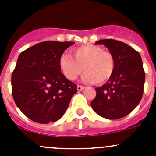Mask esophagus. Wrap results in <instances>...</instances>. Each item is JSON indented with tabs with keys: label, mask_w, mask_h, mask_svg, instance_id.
<instances>
[{
	"label": "esophagus",
	"mask_w": 156,
	"mask_h": 156,
	"mask_svg": "<svg viewBox=\"0 0 156 156\" xmlns=\"http://www.w3.org/2000/svg\"><path fill=\"white\" fill-rule=\"evenodd\" d=\"M77 89H78V91H82L85 89V87L81 86V85H78V87H77Z\"/></svg>",
	"instance_id": "esophagus-1"
}]
</instances>
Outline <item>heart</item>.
<instances>
[{
  "label": "heart",
  "instance_id": "heart-1",
  "mask_svg": "<svg viewBox=\"0 0 156 156\" xmlns=\"http://www.w3.org/2000/svg\"><path fill=\"white\" fill-rule=\"evenodd\" d=\"M70 54H63L59 65L64 76L74 81L85 71L82 80L86 83L102 84L113 75L115 58L109 51L95 45H86L71 50Z\"/></svg>",
  "mask_w": 156,
  "mask_h": 156
}]
</instances>
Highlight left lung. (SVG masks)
<instances>
[{"mask_svg": "<svg viewBox=\"0 0 156 156\" xmlns=\"http://www.w3.org/2000/svg\"><path fill=\"white\" fill-rule=\"evenodd\" d=\"M115 58L113 75L106 83L95 88L96 96L91 102L95 113L109 120L126 116L139 104L144 91L145 74L138 52L123 42L101 40Z\"/></svg>", "mask_w": 156, "mask_h": 156, "instance_id": "left-lung-1", "label": "left lung"}]
</instances>
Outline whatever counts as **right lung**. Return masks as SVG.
Instances as JSON below:
<instances>
[{"label": "right lung", "mask_w": 156, "mask_h": 156, "mask_svg": "<svg viewBox=\"0 0 156 156\" xmlns=\"http://www.w3.org/2000/svg\"><path fill=\"white\" fill-rule=\"evenodd\" d=\"M73 42L45 41L22 52L12 75L15 104L30 120L49 123L61 119L77 85L61 72L59 60Z\"/></svg>", "instance_id": "obj_1"}]
</instances>
